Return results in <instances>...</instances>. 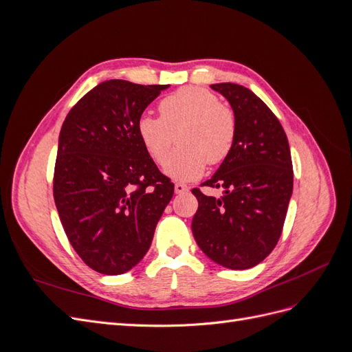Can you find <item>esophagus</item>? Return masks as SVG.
<instances>
[{
	"label": "esophagus",
	"mask_w": 352,
	"mask_h": 352,
	"mask_svg": "<svg viewBox=\"0 0 352 352\" xmlns=\"http://www.w3.org/2000/svg\"><path fill=\"white\" fill-rule=\"evenodd\" d=\"M188 190V186L185 184H175V192L176 194H184Z\"/></svg>",
	"instance_id": "esophagus-1"
}]
</instances>
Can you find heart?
Returning a JSON list of instances; mask_svg holds the SVG:
<instances>
[{
  "instance_id": "heart-1",
  "label": "heart",
  "mask_w": 352,
  "mask_h": 352,
  "mask_svg": "<svg viewBox=\"0 0 352 352\" xmlns=\"http://www.w3.org/2000/svg\"><path fill=\"white\" fill-rule=\"evenodd\" d=\"M160 117L144 114L136 123L138 136L146 154L163 166L175 144L180 148L170 157L166 173L176 180H192L206 164L225 162L236 138V119L216 94L199 87H185L158 105Z\"/></svg>"
}]
</instances>
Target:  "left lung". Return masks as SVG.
I'll return each mask as SVG.
<instances>
[{
	"instance_id": "left-lung-1",
	"label": "left lung",
	"mask_w": 352,
	"mask_h": 352,
	"mask_svg": "<svg viewBox=\"0 0 352 352\" xmlns=\"http://www.w3.org/2000/svg\"><path fill=\"white\" fill-rule=\"evenodd\" d=\"M233 109L236 138L230 154L201 186L223 188L214 198L194 188L192 233L208 258L232 270L261 263L278 243L292 195L289 144L278 117L238 83H214Z\"/></svg>"
}]
</instances>
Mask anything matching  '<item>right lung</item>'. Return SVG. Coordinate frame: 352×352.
I'll use <instances>...</instances> for the list:
<instances>
[{
    "instance_id": "right-lung-1",
    "label": "right lung",
    "mask_w": 352,
    "mask_h": 352,
    "mask_svg": "<svg viewBox=\"0 0 352 352\" xmlns=\"http://www.w3.org/2000/svg\"><path fill=\"white\" fill-rule=\"evenodd\" d=\"M168 85L111 79L73 105L61 126L54 201L83 263L122 274L140 263L175 192L138 136L136 123Z\"/></svg>"
}]
</instances>
